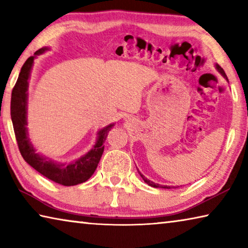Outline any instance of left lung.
<instances>
[{
	"label": "left lung",
	"mask_w": 248,
	"mask_h": 248,
	"mask_svg": "<svg viewBox=\"0 0 248 248\" xmlns=\"http://www.w3.org/2000/svg\"><path fill=\"white\" fill-rule=\"evenodd\" d=\"M216 68H217V70L219 71V72H220L222 75H223V77H224L226 79H228V77H226V74H225V72H224V70L222 69L219 64H217V65H216ZM138 171H139V170H138ZM139 174H140V176L142 177V179H143L144 182H145L146 184H148L149 186H151V187H154V188H165V189H170V188H171L170 186H164V185H159V184H155V183H153L152 180L148 179V178L145 177L144 175H142V174L140 173V171H139ZM173 188H178V186H174Z\"/></svg>",
	"instance_id": "8db88e82"
}]
</instances>
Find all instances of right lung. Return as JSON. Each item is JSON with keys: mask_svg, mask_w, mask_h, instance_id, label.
Returning <instances> with one entry per match:
<instances>
[{"mask_svg": "<svg viewBox=\"0 0 248 248\" xmlns=\"http://www.w3.org/2000/svg\"><path fill=\"white\" fill-rule=\"evenodd\" d=\"M49 50L44 47L37 50L32 57H29L20 69L17 82H16L11 99V117L13 123L16 140H17L19 152L23 158L32 169L39 171L45 177L52 182L63 185V186H74V185L86 182L97 167L98 163L104 152V142L106 141L109 130L112 124H109L104 129L99 130L97 141L90 152H87L82 157L72 163H61L52 161L51 158L36 152L27 131V91L28 79L31 77V71L33 64V60L37 56Z\"/></svg>", "mask_w": 248, "mask_h": 248, "instance_id": "obj_1", "label": "right lung"}]
</instances>
